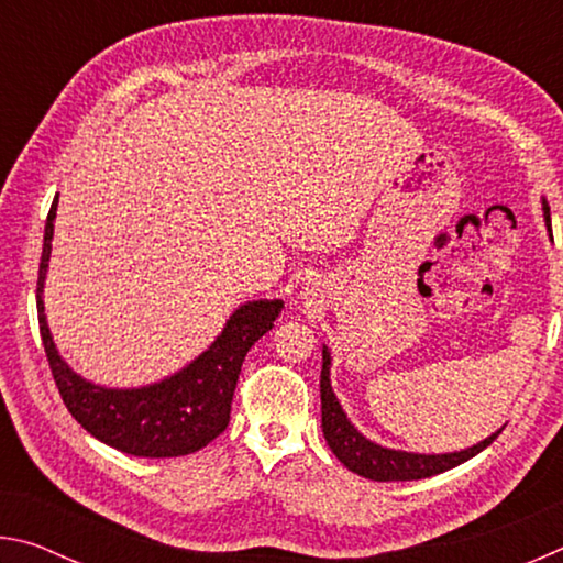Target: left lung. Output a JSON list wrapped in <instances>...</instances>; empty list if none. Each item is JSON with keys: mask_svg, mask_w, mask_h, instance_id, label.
<instances>
[{"mask_svg": "<svg viewBox=\"0 0 563 563\" xmlns=\"http://www.w3.org/2000/svg\"><path fill=\"white\" fill-rule=\"evenodd\" d=\"M541 211H544V221L549 228L551 216H549L547 201H544V206H541ZM330 365H332L330 350L322 345V373H320L322 434H325V442L332 450V454H335L350 472L365 476V479L409 482V479H424V476L442 474L446 470H454L456 464L472 460V456H476L482 450H487V446L497 440L504 430L501 427V430L489 434L487 440L476 442L460 452L417 454V452H405V450H389V446L367 440V437L350 422L345 409H342L335 393H332Z\"/></svg>", "mask_w": 563, "mask_h": 563, "instance_id": "1", "label": "left lung"}]
</instances>
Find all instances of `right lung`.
<instances>
[{
  "instance_id": "obj_1",
  "label": "right lung",
  "mask_w": 563,
  "mask_h": 563,
  "mask_svg": "<svg viewBox=\"0 0 563 563\" xmlns=\"http://www.w3.org/2000/svg\"><path fill=\"white\" fill-rule=\"evenodd\" d=\"M54 198L44 225V247L36 280V312L46 360L66 409L99 442L133 456H184L203 450L228 427L241 365L255 342L273 330L283 300H247L225 320L211 347L178 373L144 387H103L66 365L54 345L44 312V283L52 258Z\"/></svg>"
}]
</instances>
